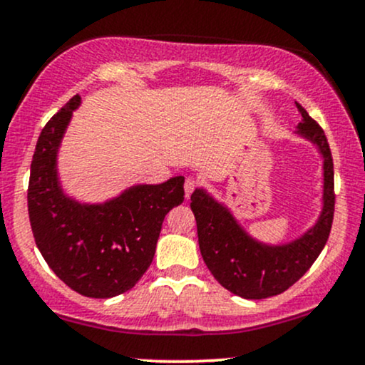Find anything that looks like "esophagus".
<instances>
[{
	"mask_svg": "<svg viewBox=\"0 0 365 365\" xmlns=\"http://www.w3.org/2000/svg\"><path fill=\"white\" fill-rule=\"evenodd\" d=\"M195 187H197L195 178H187L185 180V197H187V199H190L192 192L195 190Z\"/></svg>",
	"mask_w": 365,
	"mask_h": 365,
	"instance_id": "1",
	"label": "esophagus"
}]
</instances>
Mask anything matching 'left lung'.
<instances>
[{"instance_id": "1", "label": "left lung", "mask_w": 365, "mask_h": 365, "mask_svg": "<svg viewBox=\"0 0 365 365\" xmlns=\"http://www.w3.org/2000/svg\"><path fill=\"white\" fill-rule=\"evenodd\" d=\"M295 104L302 115L297 133L317 145L322 156V211L311 230L288 244L267 245L250 237L230 209L204 188H195L190 195L199 249L207 269L221 287L244 299L279 295L299 282L319 257L333 225L334 171L328 139L317 121L299 103Z\"/></svg>"}]
</instances>
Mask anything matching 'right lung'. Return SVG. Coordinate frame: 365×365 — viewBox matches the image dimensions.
<instances>
[{
  "label": "right lung",
  "mask_w": 365,
  "mask_h": 365,
  "mask_svg": "<svg viewBox=\"0 0 365 365\" xmlns=\"http://www.w3.org/2000/svg\"><path fill=\"white\" fill-rule=\"evenodd\" d=\"M81 96H73L37 139L27 204L37 249L54 274L91 299H111L135 287L153 262L163 221L183 202V177L133 185L103 204L65 195L56 158Z\"/></svg>",
  "instance_id": "add662e5"
}]
</instances>
